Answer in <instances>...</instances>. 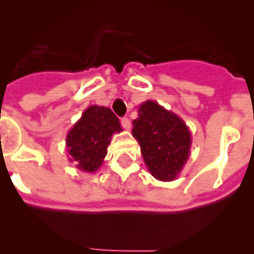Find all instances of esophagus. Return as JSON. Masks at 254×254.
<instances>
[{
  "label": "esophagus",
  "instance_id": "obj_1",
  "mask_svg": "<svg viewBox=\"0 0 254 254\" xmlns=\"http://www.w3.org/2000/svg\"><path fill=\"white\" fill-rule=\"evenodd\" d=\"M121 125H122V127L125 129H127V131H129V129H131V121L128 120V118H122V120H121Z\"/></svg>",
  "mask_w": 254,
  "mask_h": 254
}]
</instances>
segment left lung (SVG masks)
<instances>
[{"mask_svg":"<svg viewBox=\"0 0 254 254\" xmlns=\"http://www.w3.org/2000/svg\"><path fill=\"white\" fill-rule=\"evenodd\" d=\"M132 125V134L151 176L161 182L178 178L192 145L190 127L185 121L158 102L146 100L138 105V117Z\"/></svg>","mask_w":254,"mask_h":254,"instance_id":"obj_1","label":"left lung"}]
</instances>
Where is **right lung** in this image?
<instances>
[{
  "label": "right lung",
  "mask_w": 254,
  "mask_h": 254,
  "mask_svg": "<svg viewBox=\"0 0 254 254\" xmlns=\"http://www.w3.org/2000/svg\"><path fill=\"white\" fill-rule=\"evenodd\" d=\"M120 132H122L120 120L109 108L87 107L67 133L68 160L81 172H96L107 156L112 136Z\"/></svg>",
  "instance_id": "obj_1"
}]
</instances>
